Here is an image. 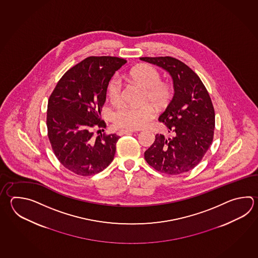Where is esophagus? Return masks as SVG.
Masks as SVG:
<instances>
[{
    "instance_id": "34e87169",
    "label": "esophagus",
    "mask_w": 258,
    "mask_h": 258,
    "mask_svg": "<svg viewBox=\"0 0 258 258\" xmlns=\"http://www.w3.org/2000/svg\"><path fill=\"white\" fill-rule=\"evenodd\" d=\"M132 132H136V131H133V130H120L118 132V135H124V134L132 133Z\"/></svg>"
}]
</instances>
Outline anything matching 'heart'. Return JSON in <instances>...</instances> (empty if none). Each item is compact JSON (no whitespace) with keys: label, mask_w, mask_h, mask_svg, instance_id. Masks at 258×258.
<instances>
[{"label":"heart","mask_w":258,"mask_h":258,"mask_svg":"<svg viewBox=\"0 0 258 258\" xmlns=\"http://www.w3.org/2000/svg\"><path fill=\"white\" fill-rule=\"evenodd\" d=\"M130 76L133 81L146 89L145 100L155 105H162L169 97L168 86L161 83V75L157 70L148 64H142L132 69ZM121 82L117 76L111 78L107 84V96L112 103L120 100ZM154 109L150 105L142 107L123 105L114 115V123L116 126L126 130H138L145 126L148 121L154 116Z\"/></svg>","instance_id":"heart-1"}]
</instances>
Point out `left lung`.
<instances>
[{
  "mask_svg": "<svg viewBox=\"0 0 258 258\" xmlns=\"http://www.w3.org/2000/svg\"><path fill=\"white\" fill-rule=\"evenodd\" d=\"M171 75L174 94L159 116L174 137L156 134L145 160L158 172L180 174L197 166L211 147L215 128V112L205 85L191 69L172 57H143Z\"/></svg>",
  "mask_w": 258,
  "mask_h": 258,
  "instance_id": "left-lung-1",
  "label": "left lung"
}]
</instances>
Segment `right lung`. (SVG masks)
<instances>
[{"instance_id":"add662e5","label":"right lung","mask_w":258,"mask_h":258,"mask_svg":"<svg viewBox=\"0 0 258 258\" xmlns=\"http://www.w3.org/2000/svg\"><path fill=\"white\" fill-rule=\"evenodd\" d=\"M126 59L88 57L67 71L47 103V137L59 163L83 176L98 174L113 161L116 134L94 136V126L105 127L101 119L107 84Z\"/></svg>"}]
</instances>
